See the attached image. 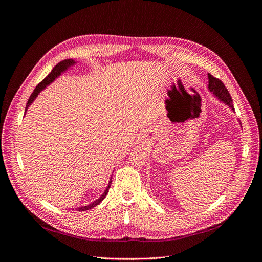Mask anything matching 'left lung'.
<instances>
[{
  "mask_svg": "<svg viewBox=\"0 0 262 262\" xmlns=\"http://www.w3.org/2000/svg\"><path fill=\"white\" fill-rule=\"evenodd\" d=\"M208 77H209V90L211 92H213V94L215 95V96L220 100L224 101L226 105H228L229 107H231L234 110L233 99L231 97V94L228 93V91H227V89L225 87V85L223 84V82H222L221 80H219V78L214 77L210 73L208 74Z\"/></svg>",
  "mask_w": 262,
  "mask_h": 262,
  "instance_id": "left-lung-1",
  "label": "left lung"
}]
</instances>
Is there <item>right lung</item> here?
I'll use <instances>...</instances> for the list:
<instances>
[{
	"mask_svg": "<svg viewBox=\"0 0 262 262\" xmlns=\"http://www.w3.org/2000/svg\"><path fill=\"white\" fill-rule=\"evenodd\" d=\"M74 63H75V62H74L72 59H67V60H63V61L59 62L58 64L55 66V67L52 69V71L50 72V74H48V76H47L46 78H43V80L36 86V89L34 90L33 94L30 95V97H29V99H28V101H27V105H26L25 110H27V109H28V107L30 106L31 102H33V101L35 100V98L38 96V94L40 93L47 85H49L51 82H53V81L55 80V78H57V77H58L62 72H64V71H66L69 67L73 66ZM110 185H112V181H109V185H108L107 189L105 190L104 194H102V195L99 198V199H97L96 201H94L93 203H91V204H89V205H86V207H81V208H78V209H77V211H87V210H90V209H92V208H94V207H96V205H98L102 200L105 199V196L107 195V193H108V191H109Z\"/></svg>",
	"mask_w": 262,
	"mask_h": 262,
	"instance_id": "right-lung-1",
	"label": "right lung"
}]
</instances>
